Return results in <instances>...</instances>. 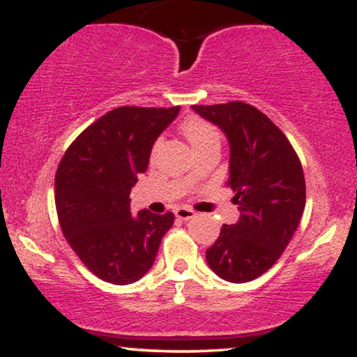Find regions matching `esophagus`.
<instances>
[{
	"label": "esophagus",
	"instance_id": "1",
	"mask_svg": "<svg viewBox=\"0 0 357 357\" xmlns=\"http://www.w3.org/2000/svg\"><path fill=\"white\" fill-rule=\"evenodd\" d=\"M174 215H176V218H179V220H191V218H195L196 213L190 210V208L179 206V208H176Z\"/></svg>",
	"mask_w": 357,
	"mask_h": 357
}]
</instances>
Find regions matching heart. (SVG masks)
I'll use <instances>...</instances> for the list:
<instances>
[{"mask_svg":"<svg viewBox=\"0 0 357 357\" xmlns=\"http://www.w3.org/2000/svg\"><path fill=\"white\" fill-rule=\"evenodd\" d=\"M181 130L184 136H186L188 141H190L192 149H198L199 146H203L204 142L211 141V139H220V134L218 130L215 129V126H211L210 122L203 121V119H198V117H191L188 119V121H184L181 126ZM158 147H159V141L155 142L153 153L158 151Z\"/></svg>","mask_w":357,"mask_h":357,"instance_id":"obj_1","label":"heart"}]
</instances>
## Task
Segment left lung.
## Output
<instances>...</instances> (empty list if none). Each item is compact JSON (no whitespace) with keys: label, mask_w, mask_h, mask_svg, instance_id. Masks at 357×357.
Segmentation results:
<instances>
[{"label":"left lung","mask_w":357,"mask_h":357,"mask_svg":"<svg viewBox=\"0 0 357 357\" xmlns=\"http://www.w3.org/2000/svg\"><path fill=\"white\" fill-rule=\"evenodd\" d=\"M192 109L227 134V186L240 210L235 225L221 227L215 245L206 250V261L223 280H255L280 258L304 213L301 159L285 134L253 105L233 100Z\"/></svg>","instance_id":"obj_1"}]
</instances>
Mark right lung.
Segmentation results:
<instances>
[{
    "mask_svg": "<svg viewBox=\"0 0 357 357\" xmlns=\"http://www.w3.org/2000/svg\"><path fill=\"white\" fill-rule=\"evenodd\" d=\"M179 105L117 107L89 126L61 158L55 206L63 236L93 275L132 284L153 267L174 215L142 210L130 215V188L149 165L159 134Z\"/></svg>",
    "mask_w": 357,
    "mask_h": 357,
    "instance_id": "right-lung-1",
    "label": "right lung"
}]
</instances>
